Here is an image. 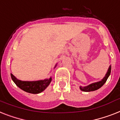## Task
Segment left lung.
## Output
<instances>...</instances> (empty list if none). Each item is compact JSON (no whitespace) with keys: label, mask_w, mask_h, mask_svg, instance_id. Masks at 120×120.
I'll return each mask as SVG.
<instances>
[{"label":"left lung","mask_w":120,"mask_h":120,"mask_svg":"<svg viewBox=\"0 0 120 120\" xmlns=\"http://www.w3.org/2000/svg\"><path fill=\"white\" fill-rule=\"evenodd\" d=\"M111 73V66H110L109 68V70L107 71V73L106 74L105 76L104 77V79H102V81H99V82H95V83H92L90 85L87 86H86V87H80V89L82 91H84V92H90V91H94V90H97L98 89H99L100 87H101L102 86L104 85L105 82L107 81L108 78L110 76Z\"/></svg>","instance_id":"left-lung-1"}]
</instances>
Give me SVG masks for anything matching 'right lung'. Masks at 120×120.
<instances>
[{"mask_svg":"<svg viewBox=\"0 0 120 120\" xmlns=\"http://www.w3.org/2000/svg\"><path fill=\"white\" fill-rule=\"evenodd\" d=\"M11 78L18 87L31 94H39L42 92L49 85L52 81V78H50L49 79L37 81H22L17 79L12 74H11Z\"/></svg>","mask_w":120,"mask_h":120,"instance_id":"add662e5","label":"right lung"}]
</instances>
